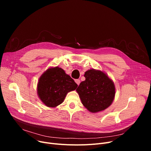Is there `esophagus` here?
Returning a JSON list of instances; mask_svg holds the SVG:
<instances>
[{
	"mask_svg": "<svg viewBox=\"0 0 151 151\" xmlns=\"http://www.w3.org/2000/svg\"><path fill=\"white\" fill-rule=\"evenodd\" d=\"M75 82H76V83L78 85H79V84H80V80H79V79H77V80H75Z\"/></svg>",
	"mask_w": 151,
	"mask_h": 151,
	"instance_id": "obj_1",
	"label": "esophagus"
}]
</instances>
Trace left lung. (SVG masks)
Instances as JSON below:
<instances>
[{
	"instance_id": "1",
	"label": "left lung",
	"mask_w": 151,
	"mask_h": 151,
	"mask_svg": "<svg viewBox=\"0 0 151 151\" xmlns=\"http://www.w3.org/2000/svg\"><path fill=\"white\" fill-rule=\"evenodd\" d=\"M84 77L76 89L83 105L92 113L110 106L115 96L113 82L104 72L93 69L86 71Z\"/></svg>"
}]
</instances>
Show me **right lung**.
I'll return each mask as SVG.
<instances>
[{
	"label": "right lung",
	"mask_w": 151,
	"mask_h": 151,
	"mask_svg": "<svg viewBox=\"0 0 151 151\" xmlns=\"http://www.w3.org/2000/svg\"><path fill=\"white\" fill-rule=\"evenodd\" d=\"M78 84L61 68H49L41 76L37 91L40 99L48 107L61 104L67 93L76 89Z\"/></svg>",
	"instance_id": "obj_1"
}]
</instances>
